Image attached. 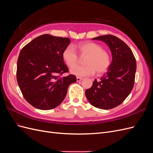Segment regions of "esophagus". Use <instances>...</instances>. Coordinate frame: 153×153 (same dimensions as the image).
Masks as SVG:
<instances>
[{
    "instance_id": "34e87169",
    "label": "esophagus",
    "mask_w": 153,
    "mask_h": 153,
    "mask_svg": "<svg viewBox=\"0 0 153 153\" xmlns=\"http://www.w3.org/2000/svg\"><path fill=\"white\" fill-rule=\"evenodd\" d=\"M82 80H83L82 78H80V77H77V78H76V81H77V82H80V81Z\"/></svg>"
}]
</instances>
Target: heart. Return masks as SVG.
Returning a JSON list of instances; mask_svg holds the SVG:
<instances>
[{"label": "heart", "instance_id": "1", "mask_svg": "<svg viewBox=\"0 0 153 153\" xmlns=\"http://www.w3.org/2000/svg\"><path fill=\"white\" fill-rule=\"evenodd\" d=\"M76 48L82 57L86 56L85 66H75L70 69V73L78 77L92 76L96 72L102 74L108 70L110 64L109 55L98 44L87 41L78 45ZM62 59L69 67H72L78 61V56L75 47L68 45L62 52Z\"/></svg>", "mask_w": 153, "mask_h": 153}]
</instances>
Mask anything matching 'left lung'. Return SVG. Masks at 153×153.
<instances>
[{
    "label": "left lung",
    "mask_w": 153,
    "mask_h": 153,
    "mask_svg": "<svg viewBox=\"0 0 153 153\" xmlns=\"http://www.w3.org/2000/svg\"><path fill=\"white\" fill-rule=\"evenodd\" d=\"M92 39L108 46L112 61L106 73L100 80H95L85 94L92 106L108 110L121 105L130 94L135 82L136 60L131 50L116 36L104 35Z\"/></svg>",
    "instance_id": "left-lung-1"
}]
</instances>
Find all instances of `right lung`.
<instances>
[{"label":"right lung","mask_w":153,"mask_h":153,"mask_svg":"<svg viewBox=\"0 0 153 153\" xmlns=\"http://www.w3.org/2000/svg\"><path fill=\"white\" fill-rule=\"evenodd\" d=\"M68 38L43 34L27 44L17 61L16 78L26 101L40 110H50L61 104L69 85L76 82L68 71L62 52L70 43Z\"/></svg>","instance_id":"1"}]
</instances>
